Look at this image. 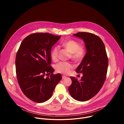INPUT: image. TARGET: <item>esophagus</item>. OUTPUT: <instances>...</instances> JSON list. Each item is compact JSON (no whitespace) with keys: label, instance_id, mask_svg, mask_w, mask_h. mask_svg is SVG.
<instances>
[{"label":"esophagus","instance_id":"1","mask_svg":"<svg viewBox=\"0 0 124 124\" xmlns=\"http://www.w3.org/2000/svg\"><path fill=\"white\" fill-rule=\"evenodd\" d=\"M62 79H65L66 78V77H65V76H62Z\"/></svg>","mask_w":124,"mask_h":124}]
</instances>
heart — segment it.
<instances>
[{"label": "heart", "mask_w": 124, "mask_h": 124, "mask_svg": "<svg viewBox=\"0 0 124 124\" xmlns=\"http://www.w3.org/2000/svg\"><path fill=\"white\" fill-rule=\"evenodd\" d=\"M61 46L71 54V58L74 60H78L81 58L84 52L83 46L80 43L75 40L68 39L61 43ZM58 48L56 46L53 48L51 51V57L54 61H57L58 55ZM73 68V66L69 63L60 62L56 66V70L58 73L64 74H68Z\"/></svg>", "instance_id": "b5f03b06"}]
</instances>
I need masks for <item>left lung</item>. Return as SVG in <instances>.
<instances>
[{
	"instance_id": "8db88e82",
	"label": "left lung",
	"mask_w": 124,
	"mask_h": 124,
	"mask_svg": "<svg viewBox=\"0 0 124 124\" xmlns=\"http://www.w3.org/2000/svg\"><path fill=\"white\" fill-rule=\"evenodd\" d=\"M74 36L83 40L87 52L76 70L83 76L80 80L70 77L72 83L68 90L74 99L84 101L101 90L107 76L108 60L104 43L99 37L88 32H78Z\"/></svg>"
}]
</instances>
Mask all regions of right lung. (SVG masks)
Segmentation results:
<instances>
[{
	"instance_id": "1",
	"label": "right lung",
	"mask_w": 124,
	"mask_h": 124,
	"mask_svg": "<svg viewBox=\"0 0 124 124\" xmlns=\"http://www.w3.org/2000/svg\"><path fill=\"white\" fill-rule=\"evenodd\" d=\"M60 38L48 33L30 34L23 41L16 53L19 84L23 93L34 102L41 103L49 99L62 79L60 74H53L54 70L50 66L51 48ZM47 74L51 75L45 77Z\"/></svg>"
}]
</instances>
